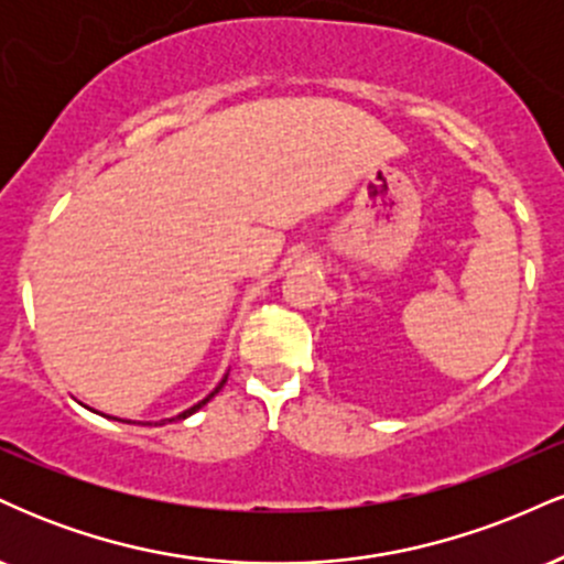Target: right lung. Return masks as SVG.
<instances>
[{"instance_id":"right-lung-1","label":"right lung","mask_w":564,"mask_h":564,"mask_svg":"<svg viewBox=\"0 0 564 564\" xmlns=\"http://www.w3.org/2000/svg\"><path fill=\"white\" fill-rule=\"evenodd\" d=\"M219 390H223V384H219V387H217V390L209 394V398H204V400H200V403H196V405H193V408H187V411H183V413H180V416H177V419H187V416H191V413H196V411H198V408H200V405H206V403H209V400H212V398H215V394H217Z\"/></svg>"}]
</instances>
